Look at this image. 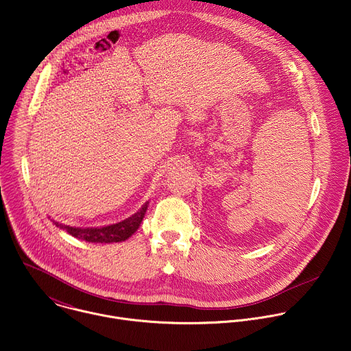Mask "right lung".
<instances>
[{
	"label": "right lung",
	"mask_w": 351,
	"mask_h": 351,
	"mask_svg": "<svg viewBox=\"0 0 351 351\" xmlns=\"http://www.w3.org/2000/svg\"><path fill=\"white\" fill-rule=\"evenodd\" d=\"M147 209V202L141 208L139 212H136L134 216L125 219L124 221H120L117 224L101 227V228H79V227H69L61 223L54 221L56 227L65 230L69 235L91 242V243H113V242H123L128 239L141 226L145 213Z\"/></svg>",
	"instance_id": "right-lung-1"
}]
</instances>
